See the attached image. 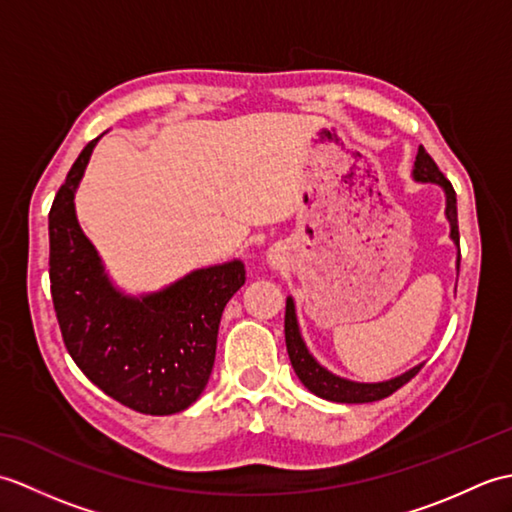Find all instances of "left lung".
<instances>
[{
  "label": "left lung",
  "mask_w": 512,
  "mask_h": 512,
  "mask_svg": "<svg viewBox=\"0 0 512 512\" xmlns=\"http://www.w3.org/2000/svg\"><path fill=\"white\" fill-rule=\"evenodd\" d=\"M413 178L420 182H438L440 187L447 193V217L451 222V237L455 244H460V231H458V200H455V189L453 184L444 178V173L438 169L436 160H433L427 149L420 147L416 156V165H413ZM286 347L290 363L295 367L299 380L306 385L312 394H317L325 400L332 402H374L383 400L394 394L402 385H407L409 380L416 376L422 365L409 369L407 374L398 378H391L387 383H352V380H345L330 374L328 369L321 367L314 358L310 356L306 343H303L299 334V325L295 317V303L292 299L286 301Z\"/></svg>",
  "instance_id": "obj_1"
}]
</instances>
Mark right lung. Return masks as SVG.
<instances>
[{
    "instance_id": "1",
    "label": "right lung",
    "mask_w": 512,
    "mask_h": 512,
    "mask_svg": "<svg viewBox=\"0 0 512 512\" xmlns=\"http://www.w3.org/2000/svg\"><path fill=\"white\" fill-rule=\"evenodd\" d=\"M96 140L74 160L48 215L54 312L72 361L96 387L134 411L171 416L209 383L222 312L246 270L242 262L202 268L143 299L116 292L72 202Z\"/></svg>"
}]
</instances>
